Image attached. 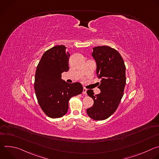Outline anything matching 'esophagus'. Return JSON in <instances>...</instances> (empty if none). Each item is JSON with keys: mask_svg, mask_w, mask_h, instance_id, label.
<instances>
[{"mask_svg": "<svg viewBox=\"0 0 159 159\" xmlns=\"http://www.w3.org/2000/svg\"><path fill=\"white\" fill-rule=\"evenodd\" d=\"M86 92H87V89L84 88V89H83V92H82V93L85 95V94H86Z\"/></svg>", "mask_w": 159, "mask_h": 159, "instance_id": "obj_1", "label": "esophagus"}]
</instances>
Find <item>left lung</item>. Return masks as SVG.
<instances>
[{"instance_id": "8db88e82", "label": "left lung", "mask_w": 159, "mask_h": 159, "mask_svg": "<svg viewBox=\"0 0 159 159\" xmlns=\"http://www.w3.org/2000/svg\"><path fill=\"white\" fill-rule=\"evenodd\" d=\"M92 56L97 65L96 73L101 79L98 88L101 93L94 95L93 90L87 94L94 100L87 109L88 116L94 120L108 118L117 109L123 96L126 84V66L120 53L107 46L93 48Z\"/></svg>"}]
</instances>
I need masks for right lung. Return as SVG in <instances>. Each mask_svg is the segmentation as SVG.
Wrapping results in <instances>:
<instances>
[{
  "mask_svg": "<svg viewBox=\"0 0 159 159\" xmlns=\"http://www.w3.org/2000/svg\"><path fill=\"white\" fill-rule=\"evenodd\" d=\"M64 45H57L45 52L36 68L34 90L38 102L48 117L58 118L69 109V101L81 94L80 83L69 84L61 79V73L69 70L70 54Z\"/></svg>",
  "mask_w": 159,
  "mask_h": 159,
  "instance_id": "1",
  "label": "right lung"
}]
</instances>
